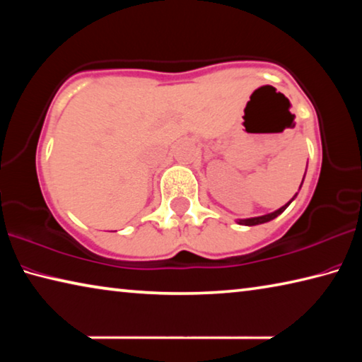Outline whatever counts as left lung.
Here are the masks:
<instances>
[{
  "instance_id": "1",
  "label": "left lung",
  "mask_w": 362,
  "mask_h": 362,
  "mask_svg": "<svg viewBox=\"0 0 362 362\" xmlns=\"http://www.w3.org/2000/svg\"><path fill=\"white\" fill-rule=\"evenodd\" d=\"M292 199H293V198H292ZM292 199L289 201V203H287V204H284L283 207H281V209H278V211H274V212H272V214H267V216H260V217H254V218H244V220H240V223H241V225H249V226H252V225H260V223L269 222V220L276 218V217L279 216V214H283V212L286 211V207L292 203Z\"/></svg>"
}]
</instances>
